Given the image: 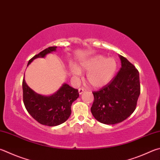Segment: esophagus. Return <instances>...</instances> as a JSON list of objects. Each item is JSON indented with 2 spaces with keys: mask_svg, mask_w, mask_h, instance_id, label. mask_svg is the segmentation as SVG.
I'll return each mask as SVG.
<instances>
[{
  "mask_svg": "<svg viewBox=\"0 0 160 160\" xmlns=\"http://www.w3.org/2000/svg\"><path fill=\"white\" fill-rule=\"evenodd\" d=\"M84 92H85V89L83 88H80L78 89V93H79V94H82Z\"/></svg>",
  "mask_w": 160,
  "mask_h": 160,
  "instance_id": "1",
  "label": "esophagus"
}]
</instances>
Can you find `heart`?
<instances>
[{"label": "heart", "instance_id": "obj_1", "mask_svg": "<svg viewBox=\"0 0 160 160\" xmlns=\"http://www.w3.org/2000/svg\"><path fill=\"white\" fill-rule=\"evenodd\" d=\"M117 69L118 63L114 58H107L99 54L82 61L79 66L75 63L69 65V71L75 78L80 76L81 71L88 72L87 81L90 86L96 89L108 85L114 78Z\"/></svg>", "mask_w": 160, "mask_h": 160}]
</instances>
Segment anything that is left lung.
<instances>
[{"label": "left lung", "mask_w": 160, "mask_h": 160, "mask_svg": "<svg viewBox=\"0 0 160 160\" xmlns=\"http://www.w3.org/2000/svg\"><path fill=\"white\" fill-rule=\"evenodd\" d=\"M121 68L118 75L98 92H94L91 112L96 120L115 124L129 117L134 111L140 95L139 72L125 57L119 54Z\"/></svg>", "instance_id": "left-lung-1"}]
</instances>
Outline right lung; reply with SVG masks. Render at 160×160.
I'll return each mask as SVG.
<instances>
[{
    "instance_id": "add662e5",
    "label": "right lung",
    "mask_w": 160,
    "mask_h": 160,
    "mask_svg": "<svg viewBox=\"0 0 160 160\" xmlns=\"http://www.w3.org/2000/svg\"><path fill=\"white\" fill-rule=\"evenodd\" d=\"M57 46L45 49L31 59L27 66L37 58H45L48 54L57 51ZM23 100L28 112L43 125L54 127L68 120L71 114V105L79 97L78 90L63 83L56 92L51 95L38 94L26 82L22 83Z\"/></svg>"
}]
</instances>
